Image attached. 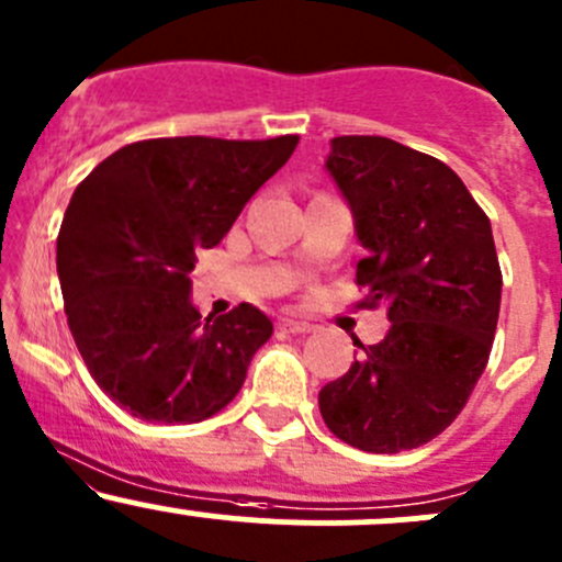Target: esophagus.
Masks as SVG:
<instances>
[{"label":"esophagus","mask_w":562,"mask_h":562,"mask_svg":"<svg viewBox=\"0 0 562 562\" xmlns=\"http://www.w3.org/2000/svg\"><path fill=\"white\" fill-rule=\"evenodd\" d=\"M280 330H285V334H310V330H315V326L306 321H291V317H282Z\"/></svg>","instance_id":"34e87169"}]
</instances>
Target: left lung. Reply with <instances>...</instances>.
<instances>
[{
	"instance_id": "1",
	"label": "left lung",
	"mask_w": 562,
	"mask_h": 562,
	"mask_svg": "<svg viewBox=\"0 0 562 562\" xmlns=\"http://www.w3.org/2000/svg\"><path fill=\"white\" fill-rule=\"evenodd\" d=\"M328 175L356 217L366 258L360 306H387L390 328L317 395L330 434L393 454L436 439L487 366L501 310L493 228L439 158L387 137H334Z\"/></svg>"
}]
</instances>
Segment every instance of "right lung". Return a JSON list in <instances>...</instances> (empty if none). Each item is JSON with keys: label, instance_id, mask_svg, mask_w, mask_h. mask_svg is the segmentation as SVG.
Masks as SVG:
<instances>
[{"label": "right lung", "instance_id": "obj_1", "mask_svg": "<svg viewBox=\"0 0 562 562\" xmlns=\"http://www.w3.org/2000/svg\"><path fill=\"white\" fill-rule=\"evenodd\" d=\"M296 145V134L142 139L72 193L56 241L64 312L97 385L128 415L202 423L245 385L274 326L252 304L202 317L191 271Z\"/></svg>", "mask_w": 562, "mask_h": 562}]
</instances>
